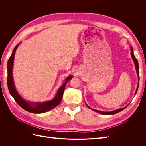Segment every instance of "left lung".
Returning <instances> with one entry per match:
<instances>
[{
  "mask_svg": "<svg viewBox=\"0 0 146 146\" xmlns=\"http://www.w3.org/2000/svg\"><path fill=\"white\" fill-rule=\"evenodd\" d=\"M131 56H132V58H133V61H134V63L135 64V67H136V72H137V74H138V78L139 80V64H138V60H137L135 57V55H134V54H133V48H132L131 47ZM138 86H139V84H138V86H137V89L136 90V92H135V94H136L137 91H138ZM92 109L91 108H90V107H88ZM126 107H124V108H120V109H118V110H114V111H110V112H103V111H99V110H94V109H92L94 110L95 111L98 112L101 114H116L119 112H120L121 111H122L123 110H124Z\"/></svg>",
  "mask_w": 146,
  "mask_h": 146,
  "instance_id": "left-lung-1",
  "label": "left lung"
}]
</instances>
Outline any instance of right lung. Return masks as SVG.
I'll return each mask as SVG.
<instances>
[{
    "instance_id": "right-lung-1",
    "label": "right lung",
    "mask_w": 146,
    "mask_h": 146,
    "mask_svg": "<svg viewBox=\"0 0 146 146\" xmlns=\"http://www.w3.org/2000/svg\"><path fill=\"white\" fill-rule=\"evenodd\" d=\"M18 45L16 46L14 50L13 51L12 54L10 58L8 59V64H7V70H8V77H7V85L8 90L10 94L15 101L17 102L21 108H23L24 110H26L27 111H29L32 113H43L46 111H49V110L55 108L56 106L58 105L60 102L61 100H62L63 92L64 91L65 86L66 83L70 79L72 78V76H70L66 79V82L63 84V86L60 87L58 92L55 96L54 99H53L50 101L45 102L43 103H36L35 105H33L31 104L26 102L18 94L17 92L16 91L15 87L14 85V83H13V79L12 77V68H13V60H14V56L16 48L18 47Z\"/></svg>"
}]
</instances>
